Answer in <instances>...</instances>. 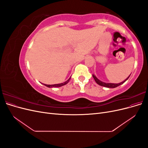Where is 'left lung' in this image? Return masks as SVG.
I'll return each mask as SVG.
<instances>
[{
	"label": "left lung",
	"instance_id": "8db88e82",
	"mask_svg": "<svg viewBox=\"0 0 148 148\" xmlns=\"http://www.w3.org/2000/svg\"><path fill=\"white\" fill-rule=\"evenodd\" d=\"M130 76H129V77H128L126 79H125L123 82H121V83H104V82H102L100 81V80H99V79H97V78H96V76L94 75H92V77L94 78V79H95V82H96L98 84L100 85V86H104V87H106V88H116V87H117V86H120V85H121V84H122L123 83H125V82H126L127 80L128 79V78L130 77Z\"/></svg>",
	"mask_w": 148,
	"mask_h": 148
}]
</instances>
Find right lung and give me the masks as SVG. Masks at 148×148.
Returning a JSON list of instances; mask_svg holds the SVG:
<instances>
[{"instance_id": "1", "label": "right lung", "mask_w": 148, "mask_h": 148, "mask_svg": "<svg viewBox=\"0 0 148 148\" xmlns=\"http://www.w3.org/2000/svg\"><path fill=\"white\" fill-rule=\"evenodd\" d=\"M71 78V77H70ZM70 78L67 80V81L65 82L64 83H60V84H44V85H45L46 86L48 87V88H53V87H60V86H64V85H65L67 83H68L70 81Z\"/></svg>"}]
</instances>
